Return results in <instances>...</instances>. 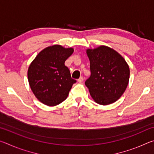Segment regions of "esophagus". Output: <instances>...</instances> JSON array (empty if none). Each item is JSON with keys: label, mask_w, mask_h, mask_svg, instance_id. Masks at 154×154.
I'll return each mask as SVG.
<instances>
[{"label": "esophagus", "mask_w": 154, "mask_h": 154, "mask_svg": "<svg viewBox=\"0 0 154 154\" xmlns=\"http://www.w3.org/2000/svg\"><path fill=\"white\" fill-rule=\"evenodd\" d=\"M78 82H79V83H82L83 82V77H80L79 78V79H78Z\"/></svg>", "instance_id": "obj_1"}]
</instances>
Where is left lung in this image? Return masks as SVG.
<instances>
[{
	"mask_svg": "<svg viewBox=\"0 0 154 154\" xmlns=\"http://www.w3.org/2000/svg\"><path fill=\"white\" fill-rule=\"evenodd\" d=\"M91 75L85 84L93 100L102 105H110L121 97L128 86L130 69L125 59L109 47L88 49Z\"/></svg>",
	"mask_w": 154,
	"mask_h": 154,
	"instance_id": "left-lung-1",
	"label": "left lung"
}]
</instances>
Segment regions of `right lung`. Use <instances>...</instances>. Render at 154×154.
I'll return each mask as SVG.
<instances>
[{
  "mask_svg": "<svg viewBox=\"0 0 154 154\" xmlns=\"http://www.w3.org/2000/svg\"><path fill=\"white\" fill-rule=\"evenodd\" d=\"M72 48L54 45L43 49L31 62L28 79L36 98L44 105L56 106L66 100L76 80L64 65L73 53Z\"/></svg>",
  "mask_w": 154,
  "mask_h": 154,
  "instance_id": "obj_1",
  "label": "right lung"
}]
</instances>
